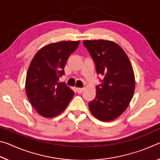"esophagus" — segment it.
Masks as SVG:
<instances>
[{"instance_id":"obj_1","label":"esophagus","mask_w":160,"mask_h":160,"mask_svg":"<svg viewBox=\"0 0 160 160\" xmlns=\"http://www.w3.org/2000/svg\"><path fill=\"white\" fill-rule=\"evenodd\" d=\"M76 91H77V92L78 93H79V94H80V93H82V92L84 91V88H76Z\"/></svg>"}]
</instances>
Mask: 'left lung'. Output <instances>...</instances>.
Returning <instances> with one entry per match:
<instances>
[{
  "mask_svg": "<svg viewBox=\"0 0 160 160\" xmlns=\"http://www.w3.org/2000/svg\"><path fill=\"white\" fill-rule=\"evenodd\" d=\"M83 44L92 58L97 73L104 76L96 86V97L89 102V108L99 120L112 121L122 114L133 96L131 63L122 48L113 42L86 40Z\"/></svg>",
  "mask_w": 160,
  "mask_h": 160,
  "instance_id": "1",
  "label": "left lung"
}]
</instances>
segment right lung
<instances>
[{"mask_svg": "<svg viewBox=\"0 0 160 160\" xmlns=\"http://www.w3.org/2000/svg\"><path fill=\"white\" fill-rule=\"evenodd\" d=\"M80 41L52 43L42 48L31 61L26 76V94L38 113L52 118L63 112L74 92L59 78Z\"/></svg>", "mask_w": 160, "mask_h": 160, "instance_id": "add662e5", "label": "right lung"}]
</instances>
